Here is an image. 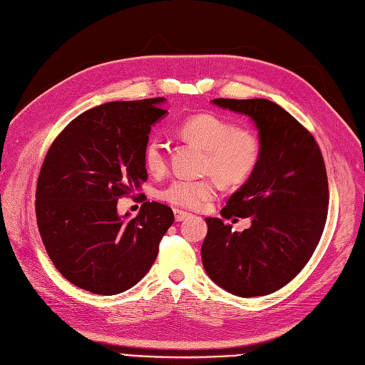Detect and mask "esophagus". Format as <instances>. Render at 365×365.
Instances as JSON below:
<instances>
[{
    "instance_id": "1",
    "label": "esophagus",
    "mask_w": 365,
    "mask_h": 365,
    "mask_svg": "<svg viewBox=\"0 0 365 365\" xmlns=\"http://www.w3.org/2000/svg\"><path fill=\"white\" fill-rule=\"evenodd\" d=\"M175 212V219H176V222H182V220H185L189 217V212H185V211H182V210H175L173 211Z\"/></svg>"
}]
</instances>
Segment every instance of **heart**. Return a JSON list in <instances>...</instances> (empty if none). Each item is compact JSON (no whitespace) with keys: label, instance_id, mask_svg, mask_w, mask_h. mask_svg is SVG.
<instances>
[{"label":"heart","instance_id":"heart-1","mask_svg":"<svg viewBox=\"0 0 365 365\" xmlns=\"http://www.w3.org/2000/svg\"><path fill=\"white\" fill-rule=\"evenodd\" d=\"M180 133L206 151L205 167L228 185H241L250 176L262 159V143L254 133L237 129L232 121L217 115L200 113L184 120ZM145 168L151 175H162L167 168L165 148L159 138H150L143 148ZM217 181L214 178L185 180L176 178L158 192V197L178 207L202 210L217 197Z\"/></svg>","mask_w":365,"mask_h":365}]
</instances>
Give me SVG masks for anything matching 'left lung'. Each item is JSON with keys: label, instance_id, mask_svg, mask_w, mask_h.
I'll use <instances>...</instances> for the list:
<instances>
[{"label": "left lung", "instance_id": "8db88e82", "mask_svg": "<svg viewBox=\"0 0 365 365\" xmlns=\"http://www.w3.org/2000/svg\"><path fill=\"white\" fill-rule=\"evenodd\" d=\"M212 103L255 123L262 159L220 211L222 217H249L232 225L206 217L202 245L205 271L228 293L252 297L277 292L292 282L314 254L328 217L329 187L314 135L267 99H214Z\"/></svg>", "mask_w": 365, "mask_h": 365}]
</instances>
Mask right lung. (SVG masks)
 Wrapping results in <instances>:
<instances>
[{
	"label": "right lung",
	"mask_w": 365,
	"mask_h": 365,
	"mask_svg": "<svg viewBox=\"0 0 365 365\" xmlns=\"http://www.w3.org/2000/svg\"><path fill=\"white\" fill-rule=\"evenodd\" d=\"M163 98L107 102L72 120L51 143L36 189V219L56 269L71 284L111 296L137 285L175 222L172 207L146 202L137 217L118 198L148 180L143 148L167 113Z\"/></svg>",
	"instance_id": "right-lung-1"
}]
</instances>
